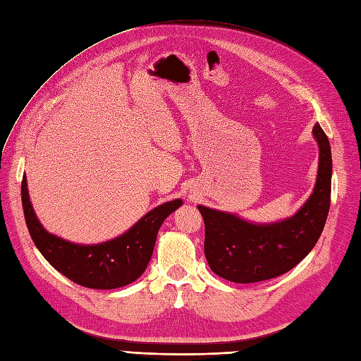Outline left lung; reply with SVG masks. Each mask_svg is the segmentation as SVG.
<instances>
[{"mask_svg":"<svg viewBox=\"0 0 361 361\" xmlns=\"http://www.w3.org/2000/svg\"><path fill=\"white\" fill-rule=\"evenodd\" d=\"M319 169L313 194L289 220L269 226L243 221L232 214L197 206L204 221V256L216 276L233 283H256L290 271L310 253L324 231L331 200V149L316 123Z\"/></svg>","mask_w":361,"mask_h":361,"instance_id":"left-lung-1","label":"left lung"}]
</instances>
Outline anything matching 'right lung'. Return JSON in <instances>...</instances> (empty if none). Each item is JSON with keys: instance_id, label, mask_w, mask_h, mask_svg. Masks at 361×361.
Returning <instances> with one entry per match:
<instances>
[{"instance_id": "right-lung-1", "label": "right lung", "mask_w": 361, "mask_h": 361, "mask_svg": "<svg viewBox=\"0 0 361 361\" xmlns=\"http://www.w3.org/2000/svg\"><path fill=\"white\" fill-rule=\"evenodd\" d=\"M20 192L28 232L42 256L76 285L90 289L122 288L143 274L162 221L182 204V200L176 199L155 207L113 241L80 245L54 236L42 227L30 203L25 174Z\"/></svg>"}]
</instances>
